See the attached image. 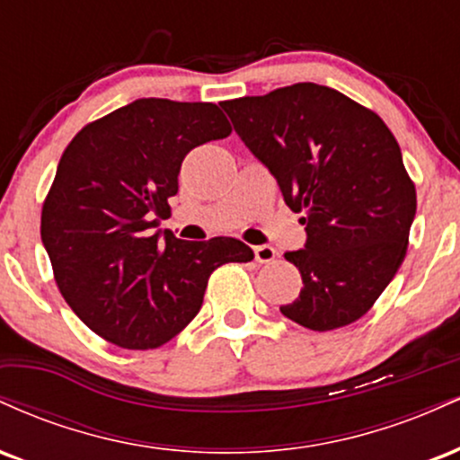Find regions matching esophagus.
<instances>
[{
	"label": "esophagus",
	"mask_w": 460,
	"mask_h": 460,
	"mask_svg": "<svg viewBox=\"0 0 460 460\" xmlns=\"http://www.w3.org/2000/svg\"><path fill=\"white\" fill-rule=\"evenodd\" d=\"M252 252H255L257 263H270L274 261V257H277V251H274L272 246H255Z\"/></svg>",
	"instance_id": "34e87169"
}]
</instances>
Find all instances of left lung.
Instances as JSON below:
<instances>
[{
	"label": "left lung",
	"mask_w": 460,
	"mask_h": 460,
	"mask_svg": "<svg viewBox=\"0 0 460 460\" xmlns=\"http://www.w3.org/2000/svg\"><path fill=\"white\" fill-rule=\"evenodd\" d=\"M220 105L305 212L307 244L285 252L303 289L281 314L311 331L363 318L404 261L417 209L398 140L376 112L311 82Z\"/></svg>",
	"instance_id": "1"
}]
</instances>
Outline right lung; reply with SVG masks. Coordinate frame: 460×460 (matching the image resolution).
<instances>
[{"label":"right lung","mask_w":460,"mask_h":460,"mask_svg":"<svg viewBox=\"0 0 460 460\" xmlns=\"http://www.w3.org/2000/svg\"><path fill=\"white\" fill-rule=\"evenodd\" d=\"M229 134L216 103L151 97L84 125L62 153L40 237L68 307L110 344H166L199 314L216 268L252 260L235 237L153 231L171 216L183 157Z\"/></svg>","instance_id":"right-lung-1"}]
</instances>
